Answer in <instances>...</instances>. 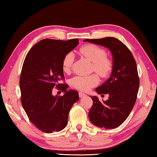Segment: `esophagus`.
<instances>
[{"label":"esophagus","mask_w":157,"mask_h":157,"mask_svg":"<svg viewBox=\"0 0 157 157\" xmlns=\"http://www.w3.org/2000/svg\"><path fill=\"white\" fill-rule=\"evenodd\" d=\"M78 96H79V97H80V98H82V97H83V96H86V94L83 93V92L80 91V92H78Z\"/></svg>","instance_id":"34e87169"}]
</instances>
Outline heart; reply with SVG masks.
<instances>
[{
    "instance_id": "obj_1",
    "label": "heart",
    "mask_w": 157,
    "mask_h": 157,
    "mask_svg": "<svg viewBox=\"0 0 157 157\" xmlns=\"http://www.w3.org/2000/svg\"><path fill=\"white\" fill-rule=\"evenodd\" d=\"M80 53L86 59L92 62L91 71H95L102 78H106L113 70V63L110 57L106 56V51L101 46L94 44H87L81 47ZM74 54L68 53L62 60V69L63 72L69 74L74 64ZM99 82V77L93 74L86 76H75L71 81V84L75 89L87 91Z\"/></svg>"
}]
</instances>
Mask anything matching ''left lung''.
<instances>
[{
	"mask_svg": "<svg viewBox=\"0 0 157 157\" xmlns=\"http://www.w3.org/2000/svg\"><path fill=\"white\" fill-rule=\"evenodd\" d=\"M84 41L108 48L112 53L113 61L111 77L96 89L98 94H108V100L101 102L96 96H92L89 119L98 127H118L130 114L136 101L139 77L136 61L127 46L116 38H87Z\"/></svg>",
	"mask_w": 157,
	"mask_h": 157,
	"instance_id": "1",
	"label": "left lung"
}]
</instances>
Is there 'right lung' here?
Masks as SVG:
<instances>
[{"label": "right lung", "mask_w": 157, "mask_h": 157, "mask_svg": "<svg viewBox=\"0 0 157 157\" xmlns=\"http://www.w3.org/2000/svg\"><path fill=\"white\" fill-rule=\"evenodd\" d=\"M78 44V38L43 39L32 47L23 62L19 81L21 104L31 123L44 133L63 129L71 108L79 99L78 91H67V83H60L65 78L63 58ZM53 87L64 95L53 97Z\"/></svg>", "instance_id": "right-lung-1"}]
</instances>
